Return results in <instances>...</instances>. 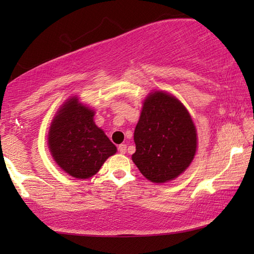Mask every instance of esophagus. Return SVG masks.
Segmentation results:
<instances>
[{"label": "esophagus", "mask_w": 254, "mask_h": 254, "mask_svg": "<svg viewBox=\"0 0 254 254\" xmlns=\"http://www.w3.org/2000/svg\"><path fill=\"white\" fill-rule=\"evenodd\" d=\"M118 150H119L120 154H126L127 145H126V144H120L119 147H118Z\"/></svg>", "instance_id": "esophagus-1"}]
</instances>
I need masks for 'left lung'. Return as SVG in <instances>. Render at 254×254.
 Instances as JSON below:
<instances>
[{
	"instance_id": "8db88e82",
	"label": "left lung",
	"mask_w": 254,
	"mask_h": 254,
	"mask_svg": "<svg viewBox=\"0 0 254 254\" xmlns=\"http://www.w3.org/2000/svg\"><path fill=\"white\" fill-rule=\"evenodd\" d=\"M134 164L155 184L176 179L193 162L197 134L192 117L176 96L154 90L143 100L135 127Z\"/></svg>"
}]
</instances>
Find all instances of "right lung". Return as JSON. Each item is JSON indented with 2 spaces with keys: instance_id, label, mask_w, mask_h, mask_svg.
Listing matches in <instances>:
<instances>
[{
  "instance_id": "right-lung-1",
  "label": "right lung",
  "mask_w": 254,
  "mask_h": 254,
  "mask_svg": "<svg viewBox=\"0 0 254 254\" xmlns=\"http://www.w3.org/2000/svg\"><path fill=\"white\" fill-rule=\"evenodd\" d=\"M95 111L70 97L52 120L47 144L55 163L76 179H88L99 171L117 147L93 121Z\"/></svg>"
}]
</instances>
